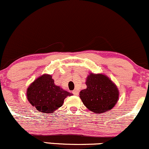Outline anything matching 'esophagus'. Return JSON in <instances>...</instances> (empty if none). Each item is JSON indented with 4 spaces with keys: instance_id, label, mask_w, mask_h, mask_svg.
<instances>
[{
    "instance_id": "obj_1",
    "label": "esophagus",
    "mask_w": 149,
    "mask_h": 149,
    "mask_svg": "<svg viewBox=\"0 0 149 149\" xmlns=\"http://www.w3.org/2000/svg\"><path fill=\"white\" fill-rule=\"evenodd\" d=\"M72 93L74 94V95H79V91L78 90H77V89H75V90H74L72 91Z\"/></svg>"
}]
</instances>
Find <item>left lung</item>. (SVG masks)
Returning a JSON list of instances; mask_svg holds the SVG:
<instances>
[{
  "instance_id": "obj_1",
  "label": "left lung",
  "mask_w": 149,
  "mask_h": 149,
  "mask_svg": "<svg viewBox=\"0 0 149 149\" xmlns=\"http://www.w3.org/2000/svg\"><path fill=\"white\" fill-rule=\"evenodd\" d=\"M86 88L80 91L79 97L87 109L96 113L109 111L119 98L116 85L105 74L89 73Z\"/></svg>"
}]
</instances>
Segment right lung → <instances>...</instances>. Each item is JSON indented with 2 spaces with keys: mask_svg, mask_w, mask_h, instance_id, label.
Returning <instances> with one entry per match:
<instances>
[{
  "mask_svg": "<svg viewBox=\"0 0 149 149\" xmlns=\"http://www.w3.org/2000/svg\"><path fill=\"white\" fill-rule=\"evenodd\" d=\"M72 95L54 84L52 76L44 74L29 85L26 91L29 102L37 110L49 113L60 108L65 98Z\"/></svg>",
  "mask_w": 149,
  "mask_h": 149,
  "instance_id": "1",
  "label": "right lung"
}]
</instances>
